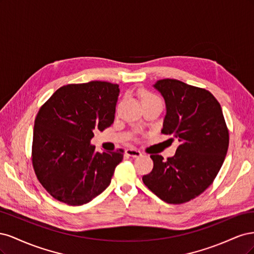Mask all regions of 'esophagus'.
I'll use <instances>...</instances> for the list:
<instances>
[{
  "label": "esophagus",
  "instance_id": "34e87169",
  "mask_svg": "<svg viewBox=\"0 0 254 254\" xmlns=\"http://www.w3.org/2000/svg\"><path fill=\"white\" fill-rule=\"evenodd\" d=\"M126 155L129 157H132V158H137L142 156V153L140 150H137L135 148H128L126 149Z\"/></svg>",
  "mask_w": 254,
  "mask_h": 254
}]
</instances>
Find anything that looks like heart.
Here are the masks:
<instances>
[{
    "instance_id": "obj_1",
    "label": "heart",
    "mask_w": 254,
    "mask_h": 254,
    "mask_svg": "<svg viewBox=\"0 0 254 254\" xmlns=\"http://www.w3.org/2000/svg\"><path fill=\"white\" fill-rule=\"evenodd\" d=\"M155 99H159L155 94H152L151 92L148 91H144L141 94V101L142 103L144 102H148V101H155Z\"/></svg>"
}]
</instances>
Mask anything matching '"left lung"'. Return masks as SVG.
Listing matches in <instances>:
<instances>
[{
	"instance_id": "8db88e82",
	"label": "left lung",
	"mask_w": 254,
	"mask_h": 254,
	"mask_svg": "<svg viewBox=\"0 0 254 254\" xmlns=\"http://www.w3.org/2000/svg\"><path fill=\"white\" fill-rule=\"evenodd\" d=\"M153 87L166 105L161 132L178 139L180 145L167 160L151 155L153 168L142 180L163 201L180 204L203 193L214 181L227 155L229 130L211 92L170 78Z\"/></svg>"
}]
</instances>
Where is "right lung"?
<instances>
[{
    "label": "right lung",
    "mask_w": 254,
    "mask_h": 254,
    "mask_svg": "<svg viewBox=\"0 0 254 254\" xmlns=\"http://www.w3.org/2000/svg\"><path fill=\"white\" fill-rule=\"evenodd\" d=\"M119 84L107 81L66 84L38 112L33 166L38 180L57 200L70 205L91 201L108 188L124 150L95 151L96 129L112 125Z\"/></svg>",
    "instance_id": "obj_1"
}]
</instances>
